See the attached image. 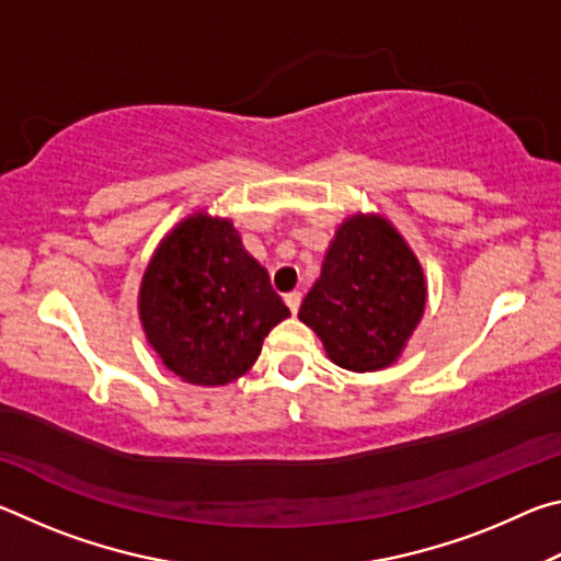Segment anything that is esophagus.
Listing matches in <instances>:
<instances>
[{"label": "esophagus", "instance_id": "esophagus-1", "mask_svg": "<svg viewBox=\"0 0 561 561\" xmlns=\"http://www.w3.org/2000/svg\"><path fill=\"white\" fill-rule=\"evenodd\" d=\"M284 304H287L291 314H297L299 307H301V291H289L287 297H284Z\"/></svg>", "mask_w": 561, "mask_h": 561}]
</instances>
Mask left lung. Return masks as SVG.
Instances as JSON below:
<instances>
[{
  "label": "left lung",
  "mask_w": 561,
  "mask_h": 561,
  "mask_svg": "<svg viewBox=\"0 0 561 561\" xmlns=\"http://www.w3.org/2000/svg\"><path fill=\"white\" fill-rule=\"evenodd\" d=\"M423 267L381 215H351L331 240L299 319L327 356L348 371H381L398 360L425 309Z\"/></svg>",
  "instance_id": "8db88e82"
}]
</instances>
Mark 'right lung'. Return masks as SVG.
I'll return each instance as SVG.
<instances>
[{
    "label": "right lung",
    "mask_w": 561,
    "mask_h": 561,
    "mask_svg": "<svg viewBox=\"0 0 561 561\" xmlns=\"http://www.w3.org/2000/svg\"><path fill=\"white\" fill-rule=\"evenodd\" d=\"M138 314L168 371L185 383L225 386L250 371L264 336L289 309L234 225L195 213L150 257Z\"/></svg>",
    "instance_id": "obj_1"
}]
</instances>
